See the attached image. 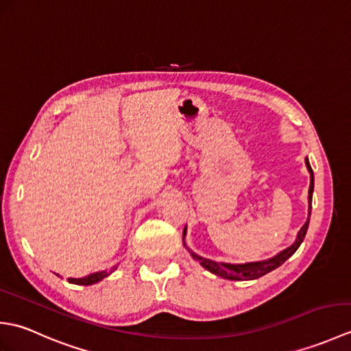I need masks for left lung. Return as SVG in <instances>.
Listing matches in <instances>:
<instances>
[{"mask_svg": "<svg viewBox=\"0 0 351 351\" xmlns=\"http://www.w3.org/2000/svg\"><path fill=\"white\" fill-rule=\"evenodd\" d=\"M306 162V167L311 173V184H309V211H308V220L304 225L302 226V229L299 230V234H297L295 241L287 247L285 250L279 252L278 255L270 258V259H264V261H258V263H245V264H228V263H215V261L211 259H206L196 255L195 252L190 250L187 247V244L184 241V245L187 247V250L190 252V255L195 258L196 261H199L200 265L204 268H206L208 271L214 273L215 276H220L223 279H229V280H253V279H258L261 276H264L267 273L273 271L274 268L280 267L285 261L291 256L294 255V252L300 247V244L304 240V235L308 232V226H309V219H311V210H312V193H314V171H312V167L309 164V160L306 158L304 160ZM185 230L187 228L184 229V237H185Z\"/></svg>", "mask_w": 351, "mask_h": 351, "instance_id": "obj_1", "label": "left lung"}]
</instances>
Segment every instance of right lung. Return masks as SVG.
I'll return each mask as SVG.
<instances>
[{"label":"right lung","instance_id":"add662e5","mask_svg":"<svg viewBox=\"0 0 351 351\" xmlns=\"http://www.w3.org/2000/svg\"><path fill=\"white\" fill-rule=\"evenodd\" d=\"M116 265L111 267L110 270H104V271H96V273H92L86 276V278H80V279H75V278H69V283H75V285H93V283H98L99 280H102L104 278H107V276H110L111 273H113L116 270Z\"/></svg>","mask_w":351,"mask_h":351}]
</instances>
